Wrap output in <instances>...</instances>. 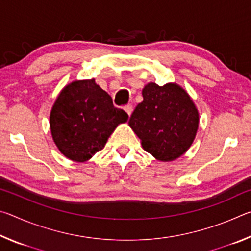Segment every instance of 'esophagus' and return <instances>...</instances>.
<instances>
[{
	"mask_svg": "<svg viewBox=\"0 0 251 251\" xmlns=\"http://www.w3.org/2000/svg\"><path fill=\"white\" fill-rule=\"evenodd\" d=\"M124 110L127 113V115L130 116L131 113H133V106H131V105H126L125 107H124Z\"/></svg>",
	"mask_w": 251,
	"mask_h": 251,
	"instance_id": "1",
	"label": "esophagus"
}]
</instances>
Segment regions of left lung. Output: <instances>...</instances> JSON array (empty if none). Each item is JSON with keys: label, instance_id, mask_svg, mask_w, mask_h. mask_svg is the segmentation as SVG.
Listing matches in <instances>:
<instances>
[{"label": "left lung", "instance_id": "8db88e82", "mask_svg": "<svg viewBox=\"0 0 251 251\" xmlns=\"http://www.w3.org/2000/svg\"><path fill=\"white\" fill-rule=\"evenodd\" d=\"M143 101L136 106L128 124L147 152L160 161L179 158L196 137L199 113L180 85L167 83L144 86Z\"/></svg>", "mask_w": 251, "mask_h": 251}]
</instances>
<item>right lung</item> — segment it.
<instances>
[{"mask_svg":"<svg viewBox=\"0 0 251 251\" xmlns=\"http://www.w3.org/2000/svg\"><path fill=\"white\" fill-rule=\"evenodd\" d=\"M128 115L95 79L73 80L59 93L50 114V134L58 151L77 163L101 151L116 127Z\"/></svg>","mask_w":251,"mask_h":251,"instance_id":"right-lung-1","label":"right lung"}]
</instances>
